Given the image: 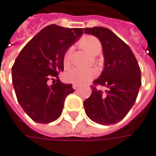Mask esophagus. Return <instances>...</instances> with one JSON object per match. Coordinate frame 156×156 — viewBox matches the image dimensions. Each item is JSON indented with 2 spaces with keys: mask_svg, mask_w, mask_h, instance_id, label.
Returning a JSON list of instances; mask_svg holds the SVG:
<instances>
[{
  "mask_svg": "<svg viewBox=\"0 0 156 156\" xmlns=\"http://www.w3.org/2000/svg\"><path fill=\"white\" fill-rule=\"evenodd\" d=\"M78 87H79V85H76V84H73V85H72V88H73L74 90H77Z\"/></svg>",
  "mask_w": 156,
  "mask_h": 156,
  "instance_id": "34e87169",
  "label": "esophagus"
}]
</instances>
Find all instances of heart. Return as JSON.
Wrapping results in <instances>:
<instances>
[{"label": "heart", "mask_w": 156, "mask_h": 156, "mask_svg": "<svg viewBox=\"0 0 156 156\" xmlns=\"http://www.w3.org/2000/svg\"><path fill=\"white\" fill-rule=\"evenodd\" d=\"M79 46L84 50L91 53V55H98L101 52L102 46L98 38L87 36L83 37L79 42ZM63 64L65 68H68L71 64V50L69 49L65 51L63 58ZM97 75V71L93 68H78L74 67L65 74V78L67 82L76 85H83L89 82L91 79Z\"/></svg>", "instance_id": "heart-1"}]
</instances>
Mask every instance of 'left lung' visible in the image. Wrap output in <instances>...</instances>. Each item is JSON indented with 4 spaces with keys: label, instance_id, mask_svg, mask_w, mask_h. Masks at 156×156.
Returning <instances> with one entry per match:
<instances>
[{
    "label": "left lung",
    "instance_id": "obj_1",
    "mask_svg": "<svg viewBox=\"0 0 156 156\" xmlns=\"http://www.w3.org/2000/svg\"><path fill=\"white\" fill-rule=\"evenodd\" d=\"M85 34L100 41L104 69L94 81L105 86V91L92 87L91 96L84 101L86 115L101 125L118 123L129 112L141 85L140 69L129 46L112 31L103 27L85 29Z\"/></svg>",
    "mask_w": 156,
    "mask_h": 156
}]
</instances>
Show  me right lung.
<instances>
[{"label":"right lung","mask_w":156,"mask_h":156,"mask_svg":"<svg viewBox=\"0 0 156 156\" xmlns=\"http://www.w3.org/2000/svg\"><path fill=\"white\" fill-rule=\"evenodd\" d=\"M83 35V29L55 24L46 26L23 47L12 67V82L17 100L34 121L48 124L58 119L65 98L74 91L58 73L64 71L63 58ZM57 78V80L54 78ZM53 79L49 86L48 81Z\"/></svg>","instance_id":"add662e5"}]
</instances>
